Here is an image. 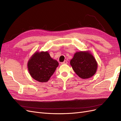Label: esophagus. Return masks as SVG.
Segmentation results:
<instances>
[{"label":"esophagus","instance_id":"34e87169","mask_svg":"<svg viewBox=\"0 0 121 121\" xmlns=\"http://www.w3.org/2000/svg\"><path fill=\"white\" fill-rule=\"evenodd\" d=\"M68 64V61L67 60H65L63 63H61V65H65V64Z\"/></svg>","mask_w":121,"mask_h":121}]
</instances>
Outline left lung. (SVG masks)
I'll use <instances>...</instances> for the list:
<instances>
[{"instance_id":"1","label":"left lung","mask_w":121,"mask_h":121,"mask_svg":"<svg viewBox=\"0 0 121 121\" xmlns=\"http://www.w3.org/2000/svg\"><path fill=\"white\" fill-rule=\"evenodd\" d=\"M70 65L76 74L83 79L92 77L98 67L97 62L90 51H80L75 53Z\"/></svg>"}]
</instances>
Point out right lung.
Masks as SVG:
<instances>
[{
    "label": "right lung",
    "instance_id": "add662e5",
    "mask_svg": "<svg viewBox=\"0 0 121 121\" xmlns=\"http://www.w3.org/2000/svg\"><path fill=\"white\" fill-rule=\"evenodd\" d=\"M58 65L57 61L51 57L47 51H36L27 63L30 76L34 80L41 83L48 81Z\"/></svg>",
    "mask_w": 121,
    "mask_h": 121
}]
</instances>
